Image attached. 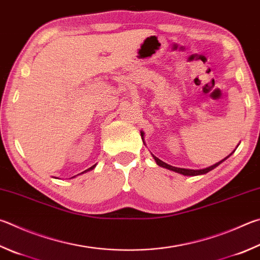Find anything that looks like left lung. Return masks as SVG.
I'll return each mask as SVG.
<instances>
[{
    "label": "left lung",
    "mask_w": 260,
    "mask_h": 260,
    "mask_svg": "<svg viewBox=\"0 0 260 260\" xmlns=\"http://www.w3.org/2000/svg\"><path fill=\"white\" fill-rule=\"evenodd\" d=\"M141 138H142V141H143V143H144V145H145V142H144V132L143 131H141ZM238 146H239V144H238ZM237 146V148H238ZM237 148L234 149V151L237 150ZM234 151L232 153H230L228 157L226 158H224V159H221L220 161H218V162H216L215 165H211V166H209V167H207V168H202V169H188V168H179V167H174V166H172V165H168V164H166V162H164L162 160H160L159 158H157L155 157L154 154H152V157H153V159L155 160V162H157V165L158 166H160V167H162V168H166V169H169V171H172V172H175V173H177V174H181V175H184V176H198V175H205V174H207L208 172H210V171H212V169L214 168H216L217 166H219V165L223 162V161H225L226 159L228 158H230L231 155H232L233 153H234Z\"/></svg>",
    "instance_id": "left-lung-1"
}]
</instances>
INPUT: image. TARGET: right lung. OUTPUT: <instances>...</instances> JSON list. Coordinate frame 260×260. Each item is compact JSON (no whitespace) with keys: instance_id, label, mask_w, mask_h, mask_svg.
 Here are the masks:
<instances>
[{"instance_id":"right-lung-1","label":"right lung","mask_w":260,"mask_h":260,"mask_svg":"<svg viewBox=\"0 0 260 260\" xmlns=\"http://www.w3.org/2000/svg\"><path fill=\"white\" fill-rule=\"evenodd\" d=\"M95 166H96V164L95 165H93V166L92 167H89L88 169H86V171H84V172H82L81 174H84V173H87V172H89V171H92V169H94V168H95ZM81 174H78V175H81ZM77 176V175H76ZM76 176H73V177H76ZM72 177V178H73Z\"/></svg>"}]
</instances>
